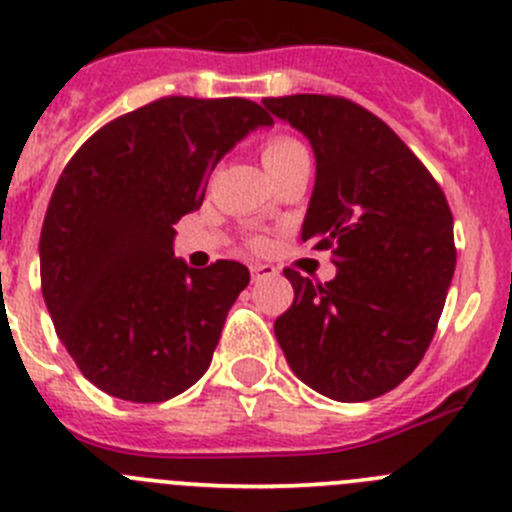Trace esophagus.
I'll return each mask as SVG.
<instances>
[{"instance_id":"esophagus-1","label":"esophagus","mask_w":512,"mask_h":512,"mask_svg":"<svg viewBox=\"0 0 512 512\" xmlns=\"http://www.w3.org/2000/svg\"><path fill=\"white\" fill-rule=\"evenodd\" d=\"M250 272H252V282H262V280H267V277H275L277 267L265 265V262H257V265L250 267Z\"/></svg>"}]
</instances>
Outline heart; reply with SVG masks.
Returning <instances> with one entry per match:
<instances>
[{
    "mask_svg": "<svg viewBox=\"0 0 512 512\" xmlns=\"http://www.w3.org/2000/svg\"><path fill=\"white\" fill-rule=\"evenodd\" d=\"M297 155H307V152L305 147L297 140H292V137H272V140H267L260 150L262 165H265V170L270 172V175L275 170H280L282 165H287L290 160H295Z\"/></svg>",
    "mask_w": 512,
    "mask_h": 512,
    "instance_id": "b5f03b06",
    "label": "heart"
}]
</instances>
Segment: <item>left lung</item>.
<instances>
[{
  "instance_id": "left-lung-1",
  "label": "left lung",
  "mask_w": 512,
  "mask_h": 512,
  "mask_svg": "<svg viewBox=\"0 0 512 512\" xmlns=\"http://www.w3.org/2000/svg\"><path fill=\"white\" fill-rule=\"evenodd\" d=\"M310 140L315 190L302 242L335 255L312 282L287 267L295 300L275 320L292 372L320 395L362 403L420 365L455 272L453 215L438 182L388 124L330 94L265 97Z\"/></svg>"
}]
</instances>
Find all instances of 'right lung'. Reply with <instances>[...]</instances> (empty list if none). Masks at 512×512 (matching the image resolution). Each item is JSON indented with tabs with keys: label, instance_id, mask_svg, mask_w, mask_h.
Returning <instances> with one entry per match:
<instances>
[{
	"label": "right lung",
	"instance_id": "right-lung-1",
	"mask_svg": "<svg viewBox=\"0 0 512 512\" xmlns=\"http://www.w3.org/2000/svg\"><path fill=\"white\" fill-rule=\"evenodd\" d=\"M272 117L242 97H162L104 124L67 162L39 237L42 295L82 375L130 403H165L212 362L240 262L195 270L175 227L217 162Z\"/></svg>",
	"mask_w": 512,
	"mask_h": 512
}]
</instances>
